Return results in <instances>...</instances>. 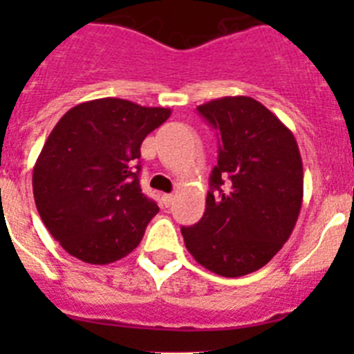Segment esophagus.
Listing matches in <instances>:
<instances>
[{
    "label": "esophagus",
    "mask_w": 354,
    "mask_h": 354,
    "mask_svg": "<svg viewBox=\"0 0 354 354\" xmlns=\"http://www.w3.org/2000/svg\"><path fill=\"white\" fill-rule=\"evenodd\" d=\"M161 200H162V204H165V207H170V205L174 204L175 196L174 195H162Z\"/></svg>",
    "instance_id": "1"
}]
</instances>
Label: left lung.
Returning <instances> with one entry per match:
<instances>
[{
    "label": "left lung",
    "instance_id": "left-lung-1",
    "mask_svg": "<svg viewBox=\"0 0 354 354\" xmlns=\"http://www.w3.org/2000/svg\"><path fill=\"white\" fill-rule=\"evenodd\" d=\"M220 136L218 165L198 223L183 227L184 245L205 270L245 277L280 252L298 221L303 162L294 134L246 95L198 106Z\"/></svg>",
    "mask_w": 354,
    "mask_h": 354
}]
</instances>
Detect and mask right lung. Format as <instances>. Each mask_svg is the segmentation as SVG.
Masks as SVG:
<instances>
[{"mask_svg":"<svg viewBox=\"0 0 354 354\" xmlns=\"http://www.w3.org/2000/svg\"><path fill=\"white\" fill-rule=\"evenodd\" d=\"M170 115L104 97L58 120L33 167V196L44 225L72 257L111 264L140 245L159 211L140 187V147Z\"/></svg>","mask_w":354,"mask_h":354,"instance_id":"obj_1","label":"right lung"}]
</instances>
